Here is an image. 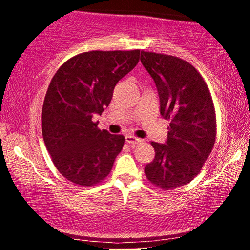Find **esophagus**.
<instances>
[{
  "label": "esophagus",
  "instance_id": "obj_1",
  "mask_svg": "<svg viewBox=\"0 0 250 250\" xmlns=\"http://www.w3.org/2000/svg\"><path fill=\"white\" fill-rule=\"evenodd\" d=\"M125 142L129 143V145L135 146L137 145V143H141L142 140L139 139V137L133 136V135H127V136H125Z\"/></svg>",
  "mask_w": 250,
  "mask_h": 250
}]
</instances>
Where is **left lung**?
Returning <instances> with one entry per match:
<instances>
[{"label": "left lung", "mask_w": 250, "mask_h": 250, "mask_svg": "<svg viewBox=\"0 0 250 250\" xmlns=\"http://www.w3.org/2000/svg\"><path fill=\"white\" fill-rule=\"evenodd\" d=\"M141 62L156 84L161 115L169 121L166 145L151 142L155 157L145 174L156 187L170 190L194 180L213 150V99L201 74L185 60L142 50Z\"/></svg>", "instance_id": "obj_1"}]
</instances>
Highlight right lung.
Masks as SVG:
<instances>
[{"label":"right lung","instance_id":"right-lung-1","mask_svg":"<svg viewBox=\"0 0 250 250\" xmlns=\"http://www.w3.org/2000/svg\"><path fill=\"white\" fill-rule=\"evenodd\" d=\"M140 49L91 50L65 61L51 79L42 107V136L57 170L83 187L100 183L125 145L99 129L117 82L139 63Z\"/></svg>","mask_w":250,"mask_h":250}]
</instances>
